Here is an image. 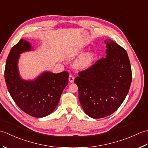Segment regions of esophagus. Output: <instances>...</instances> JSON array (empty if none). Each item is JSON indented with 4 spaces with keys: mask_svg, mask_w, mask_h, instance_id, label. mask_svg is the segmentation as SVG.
I'll list each match as a JSON object with an SVG mask.
<instances>
[{
    "mask_svg": "<svg viewBox=\"0 0 148 148\" xmlns=\"http://www.w3.org/2000/svg\"><path fill=\"white\" fill-rule=\"evenodd\" d=\"M69 81L70 83H73L74 81V77L72 76H71V75H70L69 77Z\"/></svg>",
    "mask_w": 148,
    "mask_h": 148,
    "instance_id": "esophagus-1",
    "label": "esophagus"
}]
</instances>
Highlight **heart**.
<instances>
[{
	"label": "heart",
	"instance_id": "1",
	"mask_svg": "<svg viewBox=\"0 0 148 148\" xmlns=\"http://www.w3.org/2000/svg\"><path fill=\"white\" fill-rule=\"evenodd\" d=\"M96 54L93 51H89L81 55L75 62V66L81 70H86L92 67L96 61Z\"/></svg>",
	"mask_w": 148,
	"mask_h": 148
}]
</instances>
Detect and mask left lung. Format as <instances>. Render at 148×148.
<instances>
[{
  "instance_id": "obj_1",
  "label": "left lung",
  "mask_w": 148,
  "mask_h": 148,
  "mask_svg": "<svg viewBox=\"0 0 148 148\" xmlns=\"http://www.w3.org/2000/svg\"><path fill=\"white\" fill-rule=\"evenodd\" d=\"M104 42L106 58L79 72L74 79L81 105L94 119L108 116L119 108L128 93L132 77L127 51L111 39Z\"/></svg>"
}]
</instances>
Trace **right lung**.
I'll return each mask as SVG.
<instances>
[{
  "label": "right lung",
  "instance_id": "right-lung-1",
  "mask_svg": "<svg viewBox=\"0 0 148 148\" xmlns=\"http://www.w3.org/2000/svg\"><path fill=\"white\" fill-rule=\"evenodd\" d=\"M31 50L30 43L23 39L12 47L6 61L5 81L11 97L22 111L33 117L42 118L57 106L68 84L69 73L45 71L35 79H23L19 73L18 60L20 54Z\"/></svg>",
  "mask_w": 148,
  "mask_h": 148
}]
</instances>
